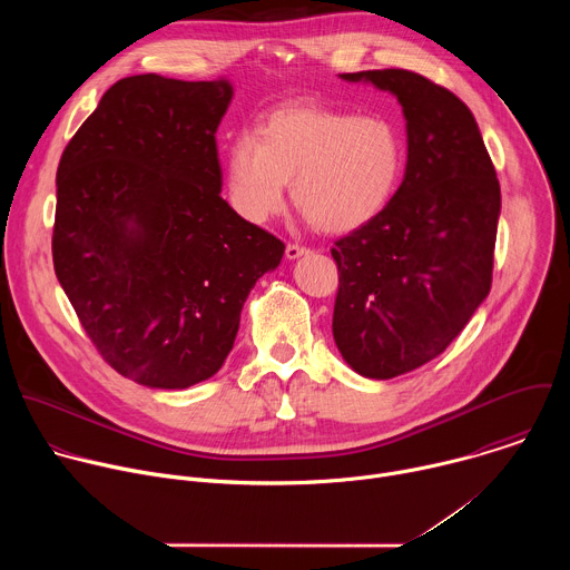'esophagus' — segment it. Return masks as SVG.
<instances>
[{"instance_id": "34e87169", "label": "esophagus", "mask_w": 570, "mask_h": 570, "mask_svg": "<svg viewBox=\"0 0 570 570\" xmlns=\"http://www.w3.org/2000/svg\"><path fill=\"white\" fill-rule=\"evenodd\" d=\"M304 255H308V248L297 246V243H288V246H286V259L293 262V259H299Z\"/></svg>"}]
</instances>
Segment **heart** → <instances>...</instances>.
Instances as JSON below:
<instances>
[{"label": "heart", "mask_w": 570, "mask_h": 570, "mask_svg": "<svg viewBox=\"0 0 570 570\" xmlns=\"http://www.w3.org/2000/svg\"><path fill=\"white\" fill-rule=\"evenodd\" d=\"M403 167L405 141L392 119L311 104L268 112L257 132H236L225 150L229 203L243 218L266 223L282 212L293 180L297 209L330 234L376 218Z\"/></svg>", "instance_id": "b5f03b06"}]
</instances>
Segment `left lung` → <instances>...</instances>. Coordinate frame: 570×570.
<instances>
[{
    "label": "left lung",
    "mask_w": 570,
    "mask_h": 570,
    "mask_svg": "<svg viewBox=\"0 0 570 570\" xmlns=\"http://www.w3.org/2000/svg\"><path fill=\"white\" fill-rule=\"evenodd\" d=\"M396 97L409 137L403 183L332 250L334 341L367 379L440 356L490 295L501 187L471 110L409 69L341 73Z\"/></svg>",
    "instance_id": "obj_1"
}]
</instances>
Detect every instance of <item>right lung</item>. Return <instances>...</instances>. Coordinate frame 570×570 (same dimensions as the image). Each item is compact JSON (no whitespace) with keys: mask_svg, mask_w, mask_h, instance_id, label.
I'll return each instance as SVG.
<instances>
[{"mask_svg":"<svg viewBox=\"0 0 570 570\" xmlns=\"http://www.w3.org/2000/svg\"><path fill=\"white\" fill-rule=\"evenodd\" d=\"M227 78L117 80L56 174L53 271L86 334L126 379L185 390L232 352L240 308L284 243L220 198Z\"/></svg>","mask_w":570,"mask_h":570,"instance_id":"add662e5","label":"right lung"}]
</instances>
